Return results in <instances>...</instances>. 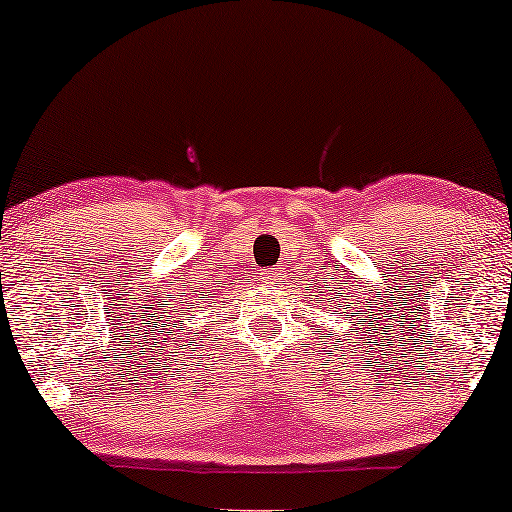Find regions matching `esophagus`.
<instances>
[{"label":"esophagus","instance_id":"obj_1","mask_svg":"<svg viewBox=\"0 0 512 512\" xmlns=\"http://www.w3.org/2000/svg\"><path fill=\"white\" fill-rule=\"evenodd\" d=\"M263 279L268 284H277L279 279H282V268H268L263 272Z\"/></svg>","mask_w":512,"mask_h":512}]
</instances>
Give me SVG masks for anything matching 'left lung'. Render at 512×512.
Wrapping results in <instances>:
<instances>
[{
  "label": "left lung",
  "mask_w": 512,
  "mask_h": 512,
  "mask_svg": "<svg viewBox=\"0 0 512 512\" xmlns=\"http://www.w3.org/2000/svg\"><path fill=\"white\" fill-rule=\"evenodd\" d=\"M328 303H331V300H328Z\"/></svg>",
  "instance_id": "left-lung-1"
}]
</instances>
